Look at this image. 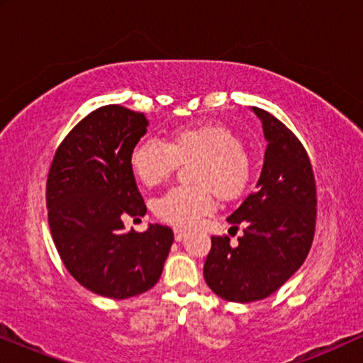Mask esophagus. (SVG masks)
<instances>
[{"instance_id": "obj_1", "label": "esophagus", "mask_w": 363, "mask_h": 363, "mask_svg": "<svg viewBox=\"0 0 363 363\" xmlns=\"http://www.w3.org/2000/svg\"><path fill=\"white\" fill-rule=\"evenodd\" d=\"M185 236H186V231L175 230V240L177 241H183V240H185Z\"/></svg>"}]
</instances>
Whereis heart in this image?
I'll use <instances>...</instances> for the list:
<instances>
[{"label":"heart","mask_w":363,"mask_h":363,"mask_svg":"<svg viewBox=\"0 0 363 363\" xmlns=\"http://www.w3.org/2000/svg\"><path fill=\"white\" fill-rule=\"evenodd\" d=\"M193 182L201 186H173L153 200L157 216L175 226H193L211 211V188L220 198H233L250 180V157L240 138L221 123H203L172 132L168 142L143 138L133 147L130 165L145 185L165 180L180 160L196 158Z\"/></svg>","instance_id":"b5f03b06"}]
</instances>
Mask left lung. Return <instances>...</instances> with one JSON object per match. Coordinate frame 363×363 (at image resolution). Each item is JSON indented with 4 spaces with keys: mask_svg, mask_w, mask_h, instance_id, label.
<instances>
[{
    "mask_svg": "<svg viewBox=\"0 0 363 363\" xmlns=\"http://www.w3.org/2000/svg\"><path fill=\"white\" fill-rule=\"evenodd\" d=\"M262 123L266 152L256 190L228 216L245 226L238 246L213 236L203 274L210 289L231 302L261 301L306 261L315 230V182L297 137L269 112L251 107Z\"/></svg>",
    "mask_w": 363,
    "mask_h": 363,
    "instance_id": "obj_1",
    "label": "left lung"
}]
</instances>
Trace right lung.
I'll return each instance as SVG.
<instances>
[{
	"mask_svg": "<svg viewBox=\"0 0 363 363\" xmlns=\"http://www.w3.org/2000/svg\"><path fill=\"white\" fill-rule=\"evenodd\" d=\"M147 127L140 112L99 107L69 132L49 170L48 218L59 256L79 284L108 299L152 289L173 245L168 226H123L125 216L147 213L130 165Z\"/></svg>",
	"mask_w": 363,
	"mask_h": 363,
	"instance_id": "right-lung-1",
	"label": "right lung"
}]
</instances>
